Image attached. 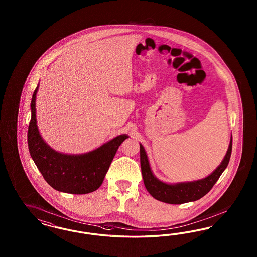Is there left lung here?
I'll return each instance as SVG.
<instances>
[{"mask_svg":"<svg viewBox=\"0 0 257 257\" xmlns=\"http://www.w3.org/2000/svg\"><path fill=\"white\" fill-rule=\"evenodd\" d=\"M232 146L233 137L231 136L230 144L223 160L219 164L218 168L207 177L191 182L168 184L156 178V175L153 173L145 149L140 143V166L145 187L150 194L160 202L171 204L195 202L210 191L211 188L216 184L221 173L227 168L232 154Z\"/></svg>","mask_w":257,"mask_h":257,"instance_id":"8db88e82","label":"left lung"}]
</instances>
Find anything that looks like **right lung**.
I'll list each match as a JSON object with an SVG mask.
<instances>
[{
  "label": "right lung",
  "instance_id": "obj_1",
  "mask_svg": "<svg viewBox=\"0 0 257 257\" xmlns=\"http://www.w3.org/2000/svg\"><path fill=\"white\" fill-rule=\"evenodd\" d=\"M38 90L39 85L32 97L31 120L27 134L32 159L47 183L55 190L70 194L93 192L101 187L117 149L129 136L119 135L86 154L59 153L51 148L39 133L36 115Z\"/></svg>",
  "mask_w": 257,
  "mask_h": 257
}]
</instances>
